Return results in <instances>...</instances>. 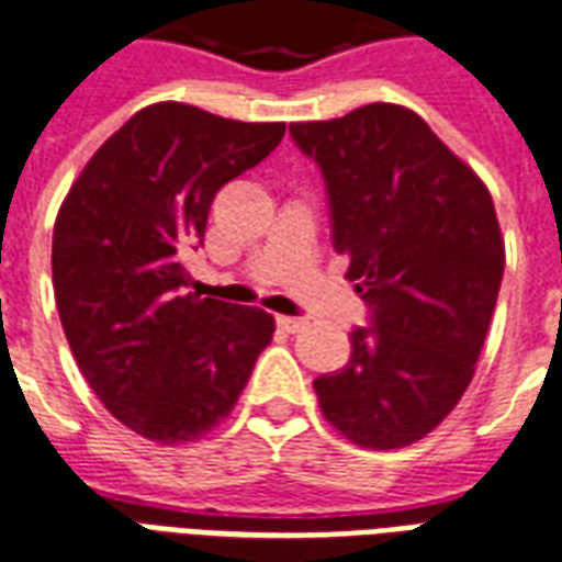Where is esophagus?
Wrapping results in <instances>:
<instances>
[{
	"label": "esophagus",
	"instance_id": "obj_1",
	"mask_svg": "<svg viewBox=\"0 0 562 562\" xmlns=\"http://www.w3.org/2000/svg\"><path fill=\"white\" fill-rule=\"evenodd\" d=\"M277 324H280V327L285 329V333H297V329L306 327V318H294V315H280V318H277Z\"/></svg>",
	"mask_w": 562,
	"mask_h": 562
}]
</instances>
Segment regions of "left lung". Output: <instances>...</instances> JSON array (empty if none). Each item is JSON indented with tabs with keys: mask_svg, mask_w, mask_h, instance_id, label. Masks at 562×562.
<instances>
[{
	"mask_svg": "<svg viewBox=\"0 0 562 562\" xmlns=\"http://www.w3.org/2000/svg\"><path fill=\"white\" fill-rule=\"evenodd\" d=\"M289 132L321 167L333 250L368 306L348 366L312 383L324 418L362 448L413 445L460 404L490 329L504 277L492 196L392 102Z\"/></svg>",
	"mask_w": 562,
	"mask_h": 562,
	"instance_id": "left-lung-1",
	"label": "left lung"
}]
</instances>
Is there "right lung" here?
<instances>
[{
    "label": "right lung",
    "instance_id": "add662e5",
    "mask_svg": "<svg viewBox=\"0 0 562 562\" xmlns=\"http://www.w3.org/2000/svg\"><path fill=\"white\" fill-rule=\"evenodd\" d=\"M285 123L156 102L102 144L53 233V285L81 374L153 442H194L233 413L273 315L188 291L214 194L280 147Z\"/></svg>",
    "mask_w": 562,
    "mask_h": 562
}]
</instances>
